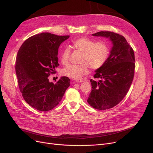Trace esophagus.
<instances>
[{
    "mask_svg": "<svg viewBox=\"0 0 153 153\" xmlns=\"http://www.w3.org/2000/svg\"><path fill=\"white\" fill-rule=\"evenodd\" d=\"M76 82H84L85 80L84 79H75Z\"/></svg>",
    "mask_w": 153,
    "mask_h": 153,
    "instance_id": "obj_1",
    "label": "esophagus"
}]
</instances>
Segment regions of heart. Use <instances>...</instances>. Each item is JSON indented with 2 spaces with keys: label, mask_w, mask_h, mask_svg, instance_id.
I'll use <instances>...</instances> for the list:
<instances>
[{
  "label": "heart",
  "mask_w": 153,
  "mask_h": 153,
  "mask_svg": "<svg viewBox=\"0 0 153 153\" xmlns=\"http://www.w3.org/2000/svg\"><path fill=\"white\" fill-rule=\"evenodd\" d=\"M74 49L82 53L79 65H69L64 68L62 73L68 77L79 79L85 75L89 68L93 70L103 67L107 61L110 55V47L104 42L95 43L93 40L87 38H79L72 43ZM70 50L68 48L64 49L61 53V62L63 65H67L69 61Z\"/></svg>",
  "instance_id": "b5f03b06"
}]
</instances>
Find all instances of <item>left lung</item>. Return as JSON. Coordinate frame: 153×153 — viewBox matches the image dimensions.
<instances>
[{"mask_svg":"<svg viewBox=\"0 0 153 153\" xmlns=\"http://www.w3.org/2000/svg\"><path fill=\"white\" fill-rule=\"evenodd\" d=\"M92 36L109 38L112 46L106 63L95 70L94 77L100 80H90L92 89L87 101L95 109L107 110L118 104L129 91L134 73V54L122 35L99 31Z\"/></svg>","mask_w":153,"mask_h":153,"instance_id":"obj_1","label":"left lung"}]
</instances>
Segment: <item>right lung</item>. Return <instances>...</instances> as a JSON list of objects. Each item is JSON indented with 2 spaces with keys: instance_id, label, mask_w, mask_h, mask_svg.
Masks as SVG:
<instances>
[{
  "instance_id": "add662e5",
  "label": "right lung",
  "mask_w": 153,
  "mask_h": 153,
  "mask_svg": "<svg viewBox=\"0 0 153 153\" xmlns=\"http://www.w3.org/2000/svg\"><path fill=\"white\" fill-rule=\"evenodd\" d=\"M69 36L42 33L25 40L18 51L15 71L24 100L39 111H49L58 105L70 85L69 77L56 84L48 77L59 66L58 48Z\"/></svg>"
}]
</instances>
